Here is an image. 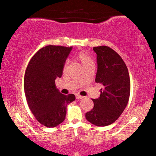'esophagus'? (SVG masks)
Returning a JSON list of instances; mask_svg holds the SVG:
<instances>
[{"instance_id": "obj_1", "label": "esophagus", "mask_w": 156, "mask_h": 156, "mask_svg": "<svg viewBox=\"0 0 156 156\" xmlns=\"http://www.w3.org/2000/svg\"><path fill=\"white\" fill-rule=\"evenodd\" d=\"M76 98L77 100H80V99H83L84 97L81 96V95H79V94H76Z\"/></svg>"}]
</instances>
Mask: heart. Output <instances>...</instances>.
I'll use <instances>...</instances> for the list:
<instances>
[{"mask_svg": "<svg viewBox=\"0 0 156 156\" xmlns=\"http://www.w3.org/2000/svg\"><path fill=\"white\" fill-rule=\"evenodd\" d=\"M76 59L80 62L83 68H85L89 65H91V64H94L92 58L87 53H85V52H80L79 53H78V55H76ZM67 64L66 63L63 67L64 72H65L67 70Z\"/></svg>", "mask_w": 156, "mask_h": 156, "instance_id": "1", "label": "heart"}]
</instances>
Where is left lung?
<instances>
[{"instance_id":"1","label":"left lung","mask_w":156,"mask_h":156,"mask_svg":"<svg viewBox=\"0 0 156 156\" xmlns=\"http://www.w3.org/2000/svg\"><path fill=\"white\" fill-rule=\"evenodd\" d=\"M97 54L95 82L103 86L101 95L92 99L94 107L86 113V119L96 126L114 122L126 108L130 92L128 69L117 52L108 46L93 48Z\"/></svg>"}]
</instances>
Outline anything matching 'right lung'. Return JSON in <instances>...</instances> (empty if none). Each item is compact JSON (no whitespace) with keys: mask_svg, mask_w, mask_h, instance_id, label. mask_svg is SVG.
Returning <instances> with one entry per match:
<instances>
[{"mask_svg":"<svg viewBox=\"0 0 156 156\" xmlns=\"http://www.w3.org/2000/svg\"><path fill=\"white\" fill-rule=\"evenodd\" d=\"M73 47L48 45L30 60L24 76V91L28 107L39 123L54 128L65 119L67 106L76 100L73 94H62L55 80L61 78Z\"/></svg>","mask_w":156,"mask_h":156,"instance_id":"add662e5","label":"right lung"}]
</instances>
